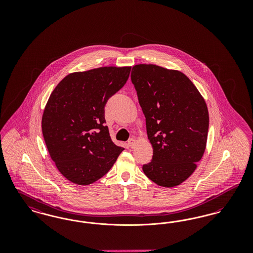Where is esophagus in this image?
I'll return each instance as SVG.
<instances>
[{
	"instance_id": "1",
	"label": "esophagus",
	"mask_w": 253,
	"mask_h": 253,
	"mask_svg": "<svg viewBox=\"0 0 253 253\" xmlns=\"http://www.w3.org/2000/svg\"><path fill=\"white\" fill-rule=\"evenodd\" d=\"M135 143H136V140H135L134 138H130V139L128 140V145H129V147H131V148H133Z\"/></svg>"
}]
</instances>
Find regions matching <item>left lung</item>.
<instances>
[{"instance_id":"left-lung-1","label":"left lung","mask_w":253,"mask_h":253,"mask_svg":"<svg viewBox=\"0 0 253 253\" xmlns=\"http://www.w3.org/2000/svg\"><path fill=\"white\" fill-rule=\"evenodd\" d=\"M131 80L154 149L142 169L161 187L180 185L204 155L209 131L204 97L186 75L155 64L134 65Z\"/></svg>"}]
</instances>
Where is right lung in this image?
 Here are the masks:
<instances>
[{
	"instance_id": "add662e5",
	"label": "right lung",
	"mask_w": 253,
	"mask_h": 253,
	"mask_svg": "<svg viewBox=\"0 0 253 253\" xmlns=\"http://www.w3.org/2000/svg\"><path fill=\"white\" fill-rule=\"evenodd\" d=\"M130 71L131 66H105L71 73L51 93L42 130L51 159L67 180L82 186L96 182L124 150L111 139L104 107Z\"/></svg>"
}]
</instances>
